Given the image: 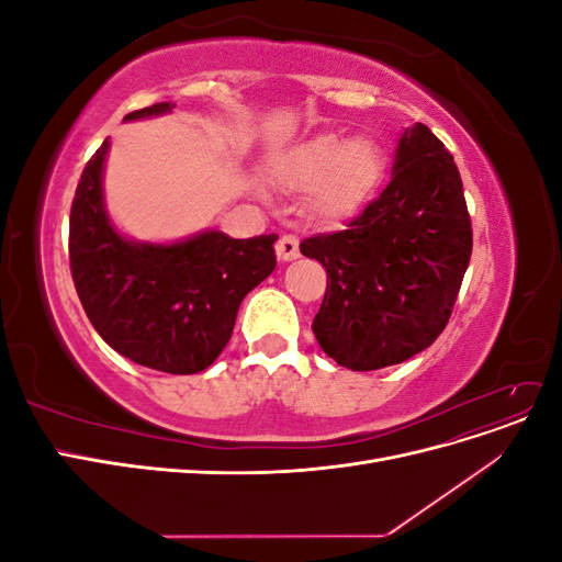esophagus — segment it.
<instances>
[{
  "label": "esophagus",
  "instance_id": "obj_1",
  "mask_svg": "<svg viewBox=\"0 0 562 562\" xmlns=\"http://www.w3.org/2000/svg\"><path fill=\"white\" fill-rule=\"evenodd\" d=\"M277 255H279V260H283V262L297 260V258H300V241H297V236L283 234L281 239L277 241Z\"/></svg>",
  "mask_w": 562,
  "mask_h": 562
}]
</instances>
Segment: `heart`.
<instances>
[{
    "instance_id": "obj_1",
    "label": "heart",
    "mask_w": 562,
    "mask_h": 562,
    "mask_svg": "<svg viewBox=\"0 0 562 562\" xmlns=\"http://www.w3.org/2000/svg\"><path fill=\"white\" fill-rule=\"evenodd\" d=\"M384 168L378 143L323 131L288 151L279 176L297 190H312L310 209L323 223H345L375 196Z\"/></svg>"
}]
</instances>
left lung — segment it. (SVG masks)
Returning a JSON list of instances; mask_svg holds the SVG:
<instances>
[{
    "label": "left lung",
    "mask_w": 562,
    "mask_h": 562,
    "mask_svg": "<svg viewBox=\"0 0 562 562\" xmlns=\"http://www.w3.org/2000/svg\"><path fill=\"white\" fill-rule=\"evenodd\" d=\"M462 178L446 145L405 128L386 190L345 232L318 234L300 252L328 271L312 330L349 370L396 366L448 326L471 258Z\"/></svg>",
    "instance_id": "obj_1"
}]
</instances>
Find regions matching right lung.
Returning a JSON list of instances; mask_svg holds the SVG:
<instances>
[{
    "label": "right lung",
    "instance_id": "right-lung-1",
    "mask_svg": "<svg viewBox=\"0 0 562 562\" xmlns=\"http://www.w3.org/2000/svg\"><path fill=\"white\" fill-rule=\"evenodd\" d=\"M171 103L124 122L168 114ZM110 140L83 168L70 211V269L98 335L133 363L171 375L206 370L227 347L236 312L277 267V234L232 239L206 229L173 244L133 241L105 209Z\"/></svg>",
    "mask_w": 562,
    "mask_h": 562
}]
</instances>
